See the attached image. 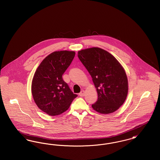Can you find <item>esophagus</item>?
Instances as JSON below:
<instances>
[{
    "label": "esophagus",
    "instance_id": "1",
    "mask_svg": "<svg viewBox=\"0 0 160 160\" xmlns=\"http://www.w3.org/2000/svg\"><path fill=\"white\" fill-rule=\"evenodd\" d=\"M84 93H85V92L84 91H82L80 92V93H79V95L80 96V97H83L84 95Z\"/></svg>",
    "mask_w": 160,
    "mask_h": 160
}]
</instances>
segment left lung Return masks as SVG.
Listing matches in <instances>:
<instances>
[{
	"mask_svg": "<svg viewBox=\"0 0 160 160\" xmlns=\"http://www.w3.org/2000/svg\"><path fill=\"white\" fill-rule=\"evenodd\" d=\"M78 57L92 78L98 99L92 105L102 114L117 110L127 98L128 84L125 71L113 55L98 47L79 51Z\"/></svg>",
	"mask_w": 160,
	"mask_h": 160,
	"instance_id": "8db88e82",
	"label": "left lung"
}]
</instances>
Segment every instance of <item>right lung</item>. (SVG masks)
<instances>
[{"label":"right lung","mask_w":160,"mask_h":160,"mask_svg":"<svg viewBox=\"0 0 160 160\" xmlns=\"http://www.w3.org/2000/svg\"><path fill=\"white\" fill-rule=\"evenodd\" d=\"M75 54L72 51L54 52L41 62L35 72L32 83L33 98L39 108L50 116L67 111L77 97L62 78Z\"/></svg>","instance_id":"add662e5"}]
</instances>
